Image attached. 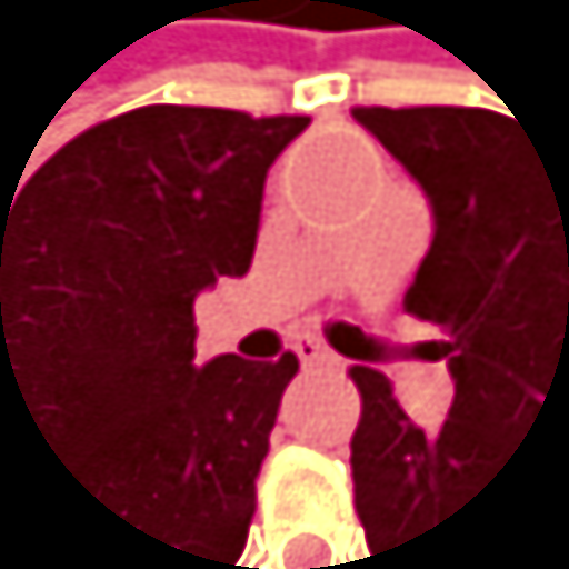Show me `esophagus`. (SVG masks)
<instances>
[{
  "label": "esophagus",
  "mask_w": 569,
  "mask_h": 569,
  "mask_svg": "<svg viewBox=\"0 0 569 569\" xmlns=\"http://www.w3.org/2000/svg\"><path fill=\"white\" fill-rule=\"evenodd\" d=\"M295 356H299L303 366H328V361H332V351L322 347L318 337H299V342H295Z\"/></svg>",
  "instance_id": "34e87169"
}]
</instances>
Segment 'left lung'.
<instances>
[{
    "label": "left lung",
    "mask_w": 569,
    "mask_h": 569,
    "mask_svg": "<svg viewBox=\"0 0 569 569\" xmlns=\"http://www.w3.org/2000/svg\"><path fill=\"white\" fill-rule=\"evenodd\" d=\"M356 122L432 203L403 303L447 332L437 356L457 380L447 423L423 432L380 370H351L356 513L370 566L432 569L513 442H569V137H532L490 108H356Z\"/></svg>",
    "instance_id": "8db88e82"
}]
</instances>
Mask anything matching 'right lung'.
I'll return each mask as SVG.
<instances>
[{"label": "right lung", "mask_w": 569, "mask_h": 569, "mask_svg": "<svg viewBox=\"0 0 569 569\" xmlns=\"http://www.w3.org/2000/svg\"><path fill=\"white\" fill-rule=\"evenodd\" d=\"M303 127L151 103L0 193V418L112 513L127 569H232L247 547L299 361H193V299L251 270L266 170Z\"/></svg>", "instance_id": "add662e5"}]
</instances>
